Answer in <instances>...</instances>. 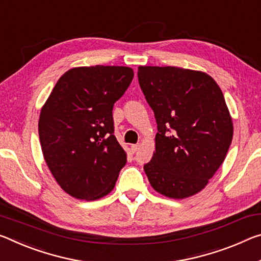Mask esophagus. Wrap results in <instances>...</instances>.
<instances>
[{
    "label": "esophagus",
    "instance_id": "34e87169",
    "mask_svg": "<svg viewBox=\"0 0 261 261\" xmlns=\"http://www.w3.org/2000/svg\"><path fill=\"white\" fill-rule=\"evenodd\" d=\"M138 148H139V145H131V152L136 153L138 151Z\"/></svg>",
    "mask_w": 261,
    "mask_h": 261
}]
</instances>
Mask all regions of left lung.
I'll return each mask as SVG.
<instances>
[{"label": "left lung", "instance_id": "1", "mask_svg": "<svg viewBox=\"0 0 261 261\" xmlns=\"http://www.w3.org/2000/svg\"><path fill=\"white\" fill-rule=\"evenodd\" d=\"M138 81L154 113L155 152L144 165L153 189L171 198L201 192L224 161L233 125L220 87L206 73L139 66Z\"/></svg>", "mask_w": 261, "mask_h": 261}]
</instances>
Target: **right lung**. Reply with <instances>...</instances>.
Wrapping results in <instances>:
<instances>
[{"mask_svg":"<svg viewBox=\"0 0 261 261\" xmlns=\"http://www.w3.org/2000/svg\"><path fill=\"white\" fill-rule=\"evenodd\" d=\"M134 79L124 66L69 69L40 110L44 159L69 195L93 201L114 189L126 153L114 136L113 108Z\"/></svg>","mask_w":261,"mask_h":261,"instance_id":"add662e5","label":"right lung"}]
</instances>
